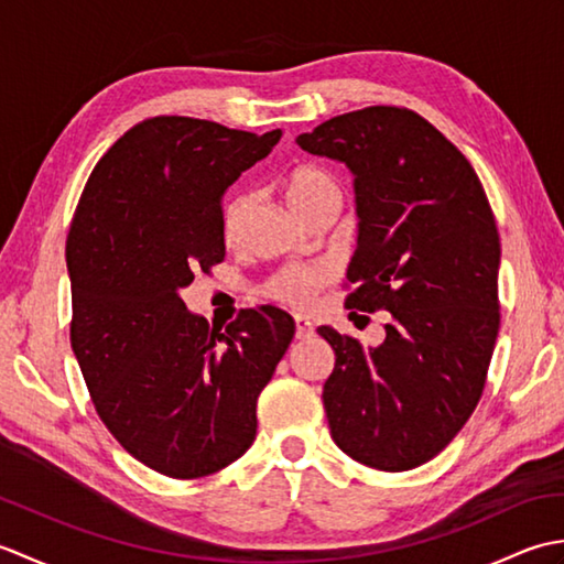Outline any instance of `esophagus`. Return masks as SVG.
Segmentation results:
<instances>
[{
	"mask_svg": "<svg viewBox=\"0 0 564 564\" xmlns=\"http://www.w3.org/2000/svg\"><path fill=\"white\" fill-rule=\"evenodd\" d=\"M315 334V325L303 315H295V337L297 339H310Z\"/></svg>",
	"mask_w": 564,
	"mask_h": 564,
	"instance_id": "34e87169",
	"label": "esophagus"
}]
</instances>
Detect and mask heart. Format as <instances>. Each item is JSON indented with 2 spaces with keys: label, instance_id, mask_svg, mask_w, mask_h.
<instances>
[{
  "label": "heart",
  "instance_id": "obj_1",
  "mask_svg": "<svg viewBox=\"0 0 564 564\" xmlns=\"http://www.w3.org/2000/svg\"><path fill=\"white\" fill-rule=\"evenodd\" d=\"M283 196L289 203L291 210L297 218H305L319 206L332 200H341V186L337 176L332 172L322 170V166H297L283 182ZM249 208V196H235L225 208V232L232 235L237 230L239 220ZM322 281H325V271L322 269H301V267H289L283 269L275 279L269 283V295L275 301L291 303V305H305L313 293L319 289Z\"/></svg>",
  "mask_w": 564,
  "mask_h": 564
}]
</instances>
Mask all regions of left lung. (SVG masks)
<instances>
[{"instance_id":"8db88e82","label":"left lung","mask_w":564,"mask_h":564,"mask_svg":"<svg viewBox=\"0 0 564 564\" xmlns=\"http://www.w3.org/2000/svg\"><path fill=\"white\" fill-rule=\"evenodd\" d=\"M354 174L358 237L346 307L388 310L364 349L332 327L322 390L354 460L400 473L434 458L480 402L499 332V232L473 164L414 111L370 106L295 138Z\"/></svg>"}]
</instances>
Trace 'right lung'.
<instances>
[{
  "mask_svg": "<svg viewBox=\"0 0 564 564\" xmlns=\"http://www.w3.org/2000/svg\"><path fill=\"white\" fill-rule=\"evenodd\" d=\"M281 135L148 118L94 166L69 227V341L94 406L133 458L178 480L254 443L257 400L295 334L271 305L220 332L182 297L225 259V191Z\"/></svg>",
  "mask_w": 564,
  "mask_h": 564,
  "instance_id": "obj_1",
  "label": "right lung"
}]
</instances>
